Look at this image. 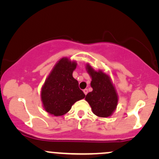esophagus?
<instances>
[{
  "instance_id": "1",
  "label": "esophagus",
  "mask_w": 159,
  "mask_h": 159,
  "mask_svg": "<svg viewBox=\"0 0 159 159\" xmlns=\"http://www.w3.org/2000/svg\"><path fill=\"white\" fill-rule=\"evenodd\" d=\"M83 92H84V93L85 95H87V93H88V90H87V89H84V90H83Z\"/></svg>"
}]
</instances>
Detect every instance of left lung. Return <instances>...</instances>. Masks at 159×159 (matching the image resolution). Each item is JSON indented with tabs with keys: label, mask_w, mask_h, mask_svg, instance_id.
Instances as JSON below:
<instances>
[{
	"label": "left lung",
	"mask_w": 159,
	"mask_h": 159,
	"mask_svg": "<svg viewBox=\"0 0 159 159\" xmlns=\"http://www.w3.org/2000/svg\"><path fill=\"white\" fill-rule=\"evenodd\" d=\"M86 70L92 79L93 91L87 94L85 100L95 115L99 117L111 116L117 106L118 94L110 76L101 69L95 70L89 63L86 64Z\"/></svg>",
	"instance_id": "obj_1"
}]
</instances>
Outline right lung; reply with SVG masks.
<instances>
[{"label": "right lung", "instance_id": "right-lung-1", "mask_svg": "<svg viewBox=\"0 0 159 159\" xmlns=\"http://www.w3.org/2000/svg\"><path fill=\"white\" fill-rule=\"evenodd\" d=\"M77 63L63 57L54 65L45 79L41 90L43 108L53 116L66 114L77 101L85 97L78 87V82L72 76Z\"/></svg>", "mask_w": 159, "mask_h": 159}]
</instances>
